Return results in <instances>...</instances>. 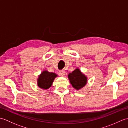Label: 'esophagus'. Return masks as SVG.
I'll return each mask as SVG.
<instances>
[{
  "instance_id": "esophagus-1",
  "label": "esophagus",
  "mask_w": 128,
  "mask_h": 128,
  "mask_svg": "<svg viewBox=\"0 0 128 128\" xmlns=\"http://www.w3.org/2000/svg\"><path fill=\"white\" fill-rule=\"evenodd\" d=\"M65 74H66V72H65L64 70H60V71H59V75L62 77L64 76Z\"/></svg>"
}]
</instances>
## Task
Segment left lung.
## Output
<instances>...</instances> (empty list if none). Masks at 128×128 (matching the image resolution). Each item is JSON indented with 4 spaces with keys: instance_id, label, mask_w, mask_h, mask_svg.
<instances>
[{
    "instance_id": "8db88e82",
    "label": "left lung",
    "mask_w": 128,
    "mask_h": 128,
    "mask_svg": "<svg viewBox=\"0 0 128 128\" xmlns=\"http://www.w3.org/2000/svg\"><path fill=\"white\" fill-rule=\"evenodd\" d=\"M68 78L72 88L76 90L83 88L88 83V77L78 69H75L72 72L69 73Z\"/></svg>"
}]
</instances>
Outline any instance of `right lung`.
I'll return each mask as SVG.
<instances>
[{"label": "right lung", "instance_id": "1", "mask_svg": "<svg viewBox=\"0 0 128 128\" xmlns=\"http://www.w3.org/2000/svg\"><path fill=\"white\" fill-rule=\"evenodd\" d=\"M58 76L54 72H49L47 70H44L38 75L37 78V86L40 88L47 90L52 85L55 78Z\"/></svg>", "mask_w": 128, "mask_h": 128}]
</instances>
